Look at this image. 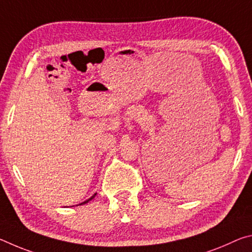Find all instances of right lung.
Segmentation results:
<instances>
[{"label":"right lung","instance_id":"1","mask_svg":"<svg viewBox=\"0 0 252 252\" xmlns=\"http://www.w3.org/2000/svg\"><path fill=\"white\" fill-rule=\"evenodd\" d=\"M95 194H96V193H95ZM95 194H94V195H95ZM94 195H93V197H91V198H90V199H89V200H91V199H93V198H94ZM89 200H87V201H84V202H82V203H81V204H84V203H87V202H89Z\"/></svg>","mask_w":252,"mask_h":252}]
</instances>
